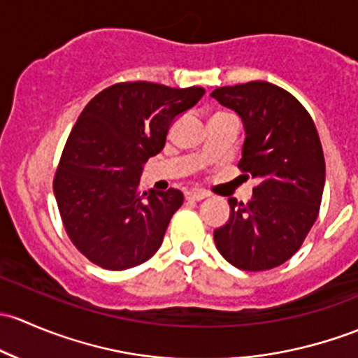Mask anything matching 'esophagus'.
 I'll return each instance as SVG.
<instances>
[{
    "label": "esophagus",
    "instance_id": "34e87169",
    "mask_svg": "<svg viewBox=\"0 0 358 358\" xmlns=\"http://www.w3.org/2000/svg\"><path fill=\"white\" fill-rule=\"evenodd\" d=\"M206 196H208V193H206V191H200V189H193V191H187L186 193V200H189V201L205 200Z\"/></svg>",
    "mask_w": 358,
    "mask_h": 358
}]
</instances>
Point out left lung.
<instances>
[{"instance_id":"left-lung-1","label":"left lung","mask_w":358,"mask_h":358,"mask_svg":"<svg viewBox=\"0 0 358 358\" xmlns=\"http://www.w3.org/2000/svg\"><path fill=\"white\" fill-rule=\"evenodd\" d=\"M210 96L241 119L238 167L259 180L248 203L229 198L215 246L241 271H268L298 252L319 215L326 180L319 134L301 103L265 80L217 87Z\"/></svg>"}]
</instances>
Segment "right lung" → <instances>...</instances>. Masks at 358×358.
<instances>
[{
    "label": "right lung",
    "instance_id": "1",
    "mask_svg": "<svg viewBox=\"0 0 358 358\" xmlns=\"http://www.w3.org/2000/svg\"><path fill=\"white\" fill-rule=\"evenodd\" d=\"M203 87L120 83L91 99L70 132L53 180L65 231L86 259L108 271L136 267L157 253L182 205L179 189L139 193L148 158Z\"/></svg>",
    "mask_w": 358,
    "mask_h": 358
}]
</instances>
